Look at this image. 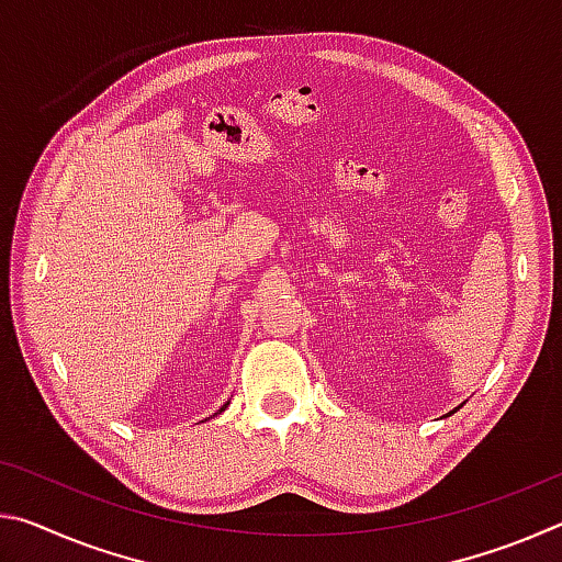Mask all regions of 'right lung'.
I'll use <instances>...</instances> for the list:
<instances>
[{
	"mask_svg": "<svg viewBox=\"0 0 562 562\" xmlns=\"http://www.w3.org/2000/svg\"><path fill=\"white\" fill-rule=\"evenodd\" d=\"M225 408H227V404H223V408H221V412H225Z\"/></svg>",
	"mask_w": 562,
	"mask_h": 562,
	"instance_id": "obj_1",
	"label": "right lung"
}]
</instances>
